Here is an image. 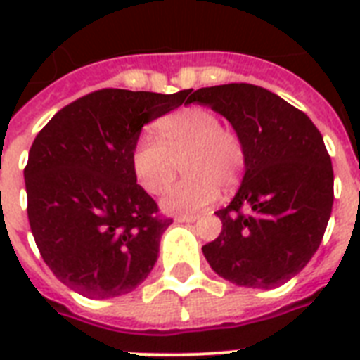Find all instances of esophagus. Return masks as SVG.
Returning <instances> with one entry per match:
<instances>
[{"instance_id":"1","label":"esophagus","mask_w":360,"mask_h":360,"mask_svg":"<svg viewBox=\"0 0 360 360\" xmlns=\"http://www.w3.org/2000/svg\"><path fill=\"white\" fill-rule=\"evenodd\" d=\"M196 214H179V217H175V222H196Z\"/></svg>"}]
</instances>
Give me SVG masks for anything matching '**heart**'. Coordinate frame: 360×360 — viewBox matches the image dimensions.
Returning <instances> with one entry per match:
<instances>
[{
  "label": "heart",
  "mask_w": 360,
  "mask_h": 360,
  "mask_svg": "<svg viewBox=\"0 0 360 360\" xmlns=\"http://www.w3.org/2000/svg\"><path fill=\"white\" fill-rule=\"evenodd\" d=\"M157 138L143 134L132 149V169L149 194H162L177 175L179 160L186 179L169 188L162 209L172 214L200 213L217 202L220 185L230 188L245 168V147L219 115L202 106L183 108L157 123Z\"/></svg>",
  "instance_id": "obj_1"
}]
</instances>
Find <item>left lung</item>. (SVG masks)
Instances as JSON below:
<instances>
[{"mask_svg": "<svg viewBox=\"0 0 360 360\" xmlns=\"http://www.w3.org/2000/svg\"><path fill=\"white\" fill-rule=\"evenodd\" d=\"M186 103L224 115L245 147L239 191L214 213L222 231L203 256L231 284H284L312 259L333 211L335 175L323 136L301 110L252 84L202 87Z\"/></svg>", "mask_w": 360, "mask_h": 360, "instance_id": "1", "label": "left lung"}]
</instances>
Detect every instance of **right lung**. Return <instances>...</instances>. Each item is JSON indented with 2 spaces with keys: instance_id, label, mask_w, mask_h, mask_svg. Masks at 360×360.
<instances>
[{
  "instance_id": "right-lung-1",
  "label": "right lung",
  "mask_w": 360,
  "mask_h": 360,
  "mask_svg": "<svg viewBox=\"0 0 360 360\" xmlns=\"http://www.w3.org/2000/svg\"><path fill=\"white\" fill-rule=\"evenodd\" d=\"M186 95L101 89L37 134L24 169L31 233L50 271L76 293L124 295L157 263L172 219L136 183L130 157L143 124Z\"/></svg>"
}]
</instances>
